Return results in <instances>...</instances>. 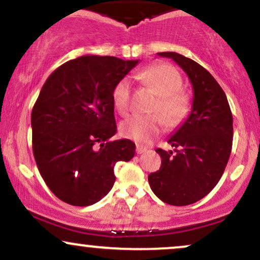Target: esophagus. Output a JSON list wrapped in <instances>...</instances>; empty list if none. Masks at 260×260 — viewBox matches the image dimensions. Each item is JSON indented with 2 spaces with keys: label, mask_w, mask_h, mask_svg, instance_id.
I'll return each instance as SVG.
<instances>
[{
  "label": "esophagus",
  "mask_w": 260,
  "mask_h": 260,
  "mask_svg": "<svg viewBox=\"0 0 260 260\" xmlns=\"http://www.w3.org/2000/svg\"><path fill=\"white\" fill-rule=\"evenodd\" d=\"M137 154H143V153H145V151L148 150L147 148L145 147H143V145H137Z\"/></svg>",
  "instance_id": "obj_1"
}]
</instances>
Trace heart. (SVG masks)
Segmentation results:
<instances>
[{"label": "heart", "instance_id": "b5f03b06", "mask_svg": "<svg viewBox=\"0 0 260 260\" xmlns=\"http://www.w3.org/2000/svg\"><path fill=\"white\" fill-rule=\"evenodd\" d=\"M140 78L159 95L154 111L159 112L170 127L177 126L186 118L190 109L189 96L180 89L182 77L172 66L166 63L154 64L140 73ZM112 100L116 110L121 115H127L131 110V82L122 78L112 90ZM164 121L160 116L136 115L121 124L122 136L139 143H149L162 131Z\"/></svg>", "mask_w": 260, "mask_h": 260}]
</instances>
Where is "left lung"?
Masks as SVG:
<instances>
[{
    "mask_svg": "<svg viewBox=\"0 0 260 260\" xmlns=\"http://www.w3.org/2000/svg\"><path fill=\"white\" fill-rule=\"evenodd\" d=\"M172 58L192 83V111L168 140L174 150L156 149L159 171L149 175L151 190L171 205L201 201L216 186L231 154L234 127L225 92L210 73L177 52H157Z\"/></svg>",
    "mask_w": 260,
    "mask_h": 260,
    "instance_id": "left-lung-1",
    "label": "left lung"
}]
</instances>
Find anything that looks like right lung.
<instances>
[{
    "label": "right lung",
    "instance_id": "obj_1",
    "mask_svg": "<svg viewBox=\"0 0 260 260\" xmlns=\"http://www.w3.org/2000/svg\"><path fill=\"white\" fill-rule=\"evenodd\" d=\"M138 59L82 56L53 71L31 111L32 153L45 183L58 199L88 207L111 190L117 161L136 144L117 132L112 90Z\"/></svg>",
    "mask_w": 260,
    "mask_h": 260
}]
</instances>
